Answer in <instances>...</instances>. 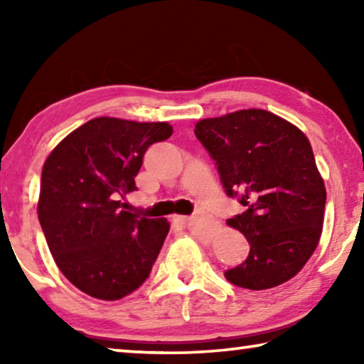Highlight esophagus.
Returning a JSON list of instances; mask_svg holds the SVG:
<instances>
[{
	"label": "esophagus",
	"mask_w": 364,
	"mask_h": 364,
	"mask_svg": "<svg viewBox=\"0 0 364 364\" xmlns=\"http://www.w3.org/2000/svg\"><path fill=\"white\" fill-rule=\"evenodd\" d=\"M194 217H175L176 221H180V223H189L191 220H193Z\"/></svg>",
	"instance_id": "esophagus-1"
}]
</instances>
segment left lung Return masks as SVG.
I'll return each mask as SVG.
<instances>
[{"instance_id": "obj_1", "label": "left lung", "mask_w": 364, "mask_h": 364, "mask_svg": "<svg viewBox=\"0 0 364 364\" xmlns=\"http://www.w3.org/2000/svg\"><path fill=\"white\" fill-rule=\"evenodd\" d=\"M226 194L245 207L228 225L249 241L245 260L225 271L234 286L263 291L304 268L323 231L326 188L308 138L292 123L245 109L196 123Z\"/></svg>"}]
</instances>
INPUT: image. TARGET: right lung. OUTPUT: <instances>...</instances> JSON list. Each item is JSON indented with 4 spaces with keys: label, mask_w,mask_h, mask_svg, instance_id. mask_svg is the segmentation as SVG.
<instances>
[{
    "label": "right lung",
    "mask_w": 364,
    "mask_h": 364,
    "mask_svg": "<svg viewBox=\"0 0 364 364\" xmlns=\"http://www.w3.org/2000/svg\"><path fill=\"white\" fill-rule=\"evenodd\" d=\"M167 122L100 117L72 132L41 171L38 220L63 274L80 291L119 300L149 278L167 237L165 218L123 210L147 147L171 136Z\"/></svg>",
    "instance_id": "right-lung-1"
}]
</instances>
